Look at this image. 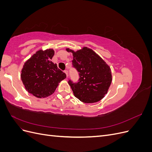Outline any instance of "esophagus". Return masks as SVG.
I'll return each mask as SVG.
<instances>
[{"label":"esophagus","mask_w":152,"mask_h":152,"mask_svg":"<svg viewBox=\"0 0 152 152\" xmlns=\"http://www.w3.org/2000/svg\"><path fill=\"white\" fill-rule=\"evenodd\" d=\"M64 73H65V74H66V77H68V71L67 70H65V71H64Z\"/></svg>","instance_id":"34e87169"}]
</instances>
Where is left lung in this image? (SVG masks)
I'll return each mask as SVG.
<instances>
[{"instance_id":"left-lung-1","label":"left lung","mask_w":152,"mask_h":152,"mask_svg":"<svg viewBox=\"0 0 152 152\" xmlns=\"http://www.w3.org/2000/svg\"><path fill=\"white\" fill-rule=\"evenodd\" d=\"M73 53V67L79 72L77 82L68 80L75 97L81 102H98L107 93L112 80L110 66L93 50L84 48Z\"/></svg>"}]
</instances>
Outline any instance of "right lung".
I'll use <instances>...</instances> for the list:
<instances>
[{
    "mask_svg": "<svg viewBox=\"0 0 152 152\" xmlns=\"http://www.w3.org/2000/svg\"><path fill=\"white\" fill-rule=\"evenodd\" d=\"M53 49L40 50L27 60L21 71V80L28 93L37 98L52 94L59 82L66 78V74L58 68L51 59Z\"/></svg>",
    "mask_w": 152,
    "mask_h": 152,
    "instance_id": "1",
    "label": "right lung"
}]
</instances>
